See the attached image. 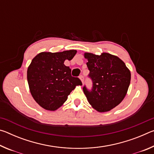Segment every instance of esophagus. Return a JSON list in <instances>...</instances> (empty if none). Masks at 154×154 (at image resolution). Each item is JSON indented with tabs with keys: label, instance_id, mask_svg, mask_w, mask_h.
Instances as JSON below:
<instances>
[{
	"label": "esophagus",
	"instance_id": "obj_1",
	"mask_svg": "<svg viewBox=\"0 0 154 154\" xmlns=\"http://www.w3.org/2000/svg\"><path fill=\"white\" fill-rule=\"evenodd\" d=\"M79 79H80L81 81H82V83H83V82H84V77H83V75H80V76H79Z\"/></svg>",
	"mask_w": 154,
	"mask_h": 154
}]
</instances>
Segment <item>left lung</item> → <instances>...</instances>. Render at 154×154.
Returning <instances> with one entry per match:
<instances>
[{
    "mask_svg": "<svg viewBox=\"0 0 154 154\" xmlns=\"http://www.w3.org/2000/svg\"><path fill=\"white\" fill-rule=\"evenodd\" d=\"M84 57L93 86L91 91L84 86L83 92L95 110L109 111L126 95L131 79L130 70L120 58L109 53L96 55L85 52Z\"/></svg>",
    "mask_w": 154,
    "mask_h": 154,
    "instance_id": "left-lung-1",
    "label": "left lung"
}]
</instances>
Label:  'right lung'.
I'll return each mask as SVG.
<instances>
[{"label":"right lung","mask_w":154,"mask_h":154,"mask_svg":"<svg viewBox=\"0 0 154 154\" xmlns=\"http://www.w3.org/2000/svg\"><path fill=\"white\" fill-rule=\"evenodd\" d=\"M76 50L62 52L43 51L32 60L27 70L30 92L35 100L48 111H56L67 100L68 96L82 83L71 76V70L64 64L71 60Z\"/></svg>","instance_id":"obj_1"}]
</instances>
